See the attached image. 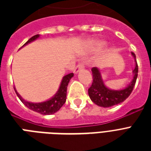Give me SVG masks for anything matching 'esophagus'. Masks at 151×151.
I'll return each mask as SVG.
<instances>
[{"mask_svg": "<svg viewBox=\"0 0 151 151\" xmlns=\"http://www.w3.org/2000/svg\"><path fill=\"white\" fill-rule=\"evenodd\" d=\"M83 69H84V65H83L82 63H79V64H78V66H76L75 69L73 70V72H74L75 73H78V72H79L80 70H83Z\"/></svg>", "mask_w": 151, "mask_h": 151, "instance_id": "obj_1", "label": "esophagus"}]
</instances>
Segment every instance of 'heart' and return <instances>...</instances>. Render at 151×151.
Returning a JSON list of instances; mask_svg holds the SVG:
<instances>
[{
    "mask_svg": "<svg viewBox=\"0 0 151 151\" xmlns=\"http://www.w3.org/2000/svg\"><path fill=\"white\" fill-rule=\"evenodd\" d=\"M103 45V42H98V44H97V45Z\"/></svg>",
    "mask_w": 151,
    "mask_h": 151,
    "instance_id": "1",
    "label": "heart"
}]
</instances>
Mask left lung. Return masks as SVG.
I'll list each match as a JSON object with an SVG mask.
<instances>
[{"instance_id":"left-lung-1","label":"left lung","mask_w":151,"mask_h":151,"mask_svg":"<svg viewBox=\"0 0 151 151\" xmlns=\"http://www.w3.org/2000/svg\"><path fill=\"white\" fill-rule=\"evenodd\" d=\"M132 55L134 57L136 62V66L132 71L134 74L133 79L124 89L111 90L108 88L104 85L100 70L97 67H93L92 69L93 81L91 87L88 88V96L93 103L102 107H110L124 102L130 96L138 76V65L136 62V55L134 52H132Z\"/></svg>"}]
</instances>
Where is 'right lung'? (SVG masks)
<instances>
[{
	"mask_svg": "<svg viewBox=\"0 0 151 151\" xmlns=\"http://www.w3.org/2000/svg\"><path fill=\"white\" fill-rule=\"evenodd\" d=\"M39 34L34 35L29 38L28 41L24 44V45H27V44L30 43L32 41H35L36 39L39 37ZM23 45V46H24ZM22 46V47H23ZM73 77V73H70L67 74V75L64 76L63 78V80L61 81L60 86H59V90L57 91L54 96L51 98L50 99H48L47 101L42 102V103H31V102H28L26 101L24 99H22V97L20 96L17 92V91L15 90L14 88V89L15 91V93L18 96V97L19 98L23 104H24L27 107H28L30 110H34L35 112H37L39 114L44 115H49L55 114L57 112L60 108L63 106V104L66 103V90H67V85H68L70 79Z\"/></svg>",
	"mask_w": 151,
	"mask_h": 151,
	"instance_id": "obj_1",
	"label": "right lung"
}]
</instances>
